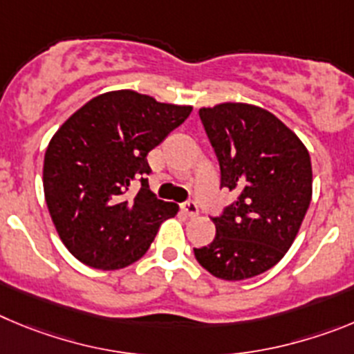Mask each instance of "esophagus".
<instances>
[{"label": "esophagus", "mask_w": 354, "mask_h": 354, "mask_svg": "<svg viewBox=\"0 0 354 354\" xmlns=\"http://www.w3.org/2000/svg\"><path fill=\"white\" fill-rule=\"evenodd\" d=\"M181 209H183L185 215H189V216H196L197 213H199L197 205L194 203V201H187V203H183V205H181Z\"/></svg>", "instance_id": "1"}]
</instances>
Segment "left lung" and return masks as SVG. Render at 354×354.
Returning <instances> with one entry per match:
<instances>
[{
	"label": "left lung",
	"instance_id": "8db88e82",
	"mask_svg": "<svg viewBox=\"0 0 354 354\" xmlns=\"http://www.w3.org/2000/svg\"><path fill=\"white\" fill-rule=\"evenodd\" d=\"M199 116L218 158L221 187L234 190L236 201L212 218L215 238L194 254L216 279H250L275 266L300 231L312 199L310 157L263 107L225 102Z\"/></svg>",
	"mask_w": 354,
	"mask_h": 354
}]
</instances>
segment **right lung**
Returning a JSON list of instances; mask_svg holds the SVG:
<instances>
[{
	"label": "right lung",
	"mask_w": 354,
	"mask_h": 354,
	"mask_svg": "<svg viewBox=\"0 0 354 354\" xmlns=\"http://www.w3.org/2000/svg\"><path fill=\"white\" fill-rule=\"evenodd\" d=\"M192 113L132 90L86 102L50 139L44 194L68 252L91 268L120 270L141 259L178 205L148 189L146 155ZM142 181L136 196L133 180Z\"/></svg>",
	"instance_id": "obj_1"
}]
</instances>
